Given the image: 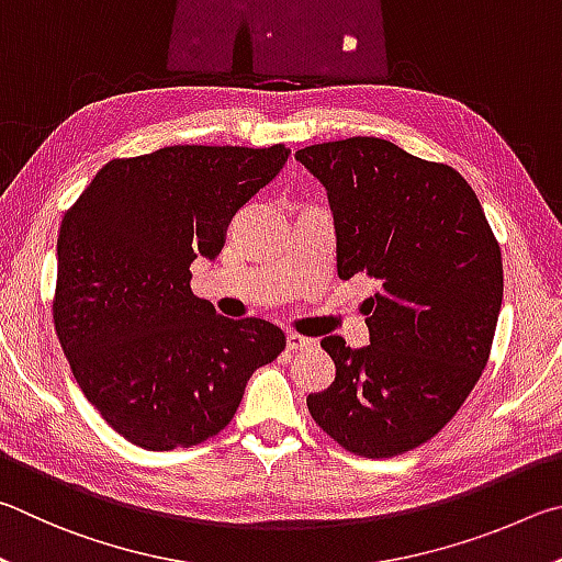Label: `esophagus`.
Instances as JSON below:
<instances>
[{
  "instance_id": "obj_1",
  "label": "esophagus",
  "mask_w": 562,
  "mask_h": 562,
  "mask_svg": "<svg viewBox=\"0 0 562 562\" xmlns=\"http://www.w3.org/2000/svg\"><path fill=\"white\" fill-rule=\"evenodd\" d=\"M286 348L291 352H299V350H313L316 348V340L313 338H306V336H299V333H289L286 338Z\"/></svg>"
}]
</instances>
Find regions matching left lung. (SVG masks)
Returning a JSON list of instances; mask_svg holds the SVG:
<instances>
[{
	"instance_id": "obj_1",
	"label": "left lung",
	"mask_w": 562,
	"mask_h": 562,
	"mask_svg": "<svg viewBox=\"0 0 562 562\" xmlns=\"http://www.w3.org/2000/svg\"><path fill=\"white\" fill-rule=\"evenodd\" d=\"M328 190L338 276L378 283L362 303L370 346L321 340L336 382L308 395L342 449L390 459L425 445L484 372L504 299V263L476 192L454 167L380 137L296 153Z\"/></svg>"
}]
</instances>
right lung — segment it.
Masks as SVG:
<instances>
[{
    "label": "right lung",
    "instance_id": "1",
    "mask_svg": "<svg viewBox=\"0 0 562 562\" xmlns=\"http://www.w3.org/2000/svg\"><path fill=\"white\" fill-rule=\"evenodd\" d=\"M286 145H172L115 157L58 229L54 326L78 387L131 445L170 451L229 425L286 336L229 321L190 289L234 212L289 160Z\"/></svg>",
    "mask_w": 562,
    "mask_h": 562
}]
</instances>
